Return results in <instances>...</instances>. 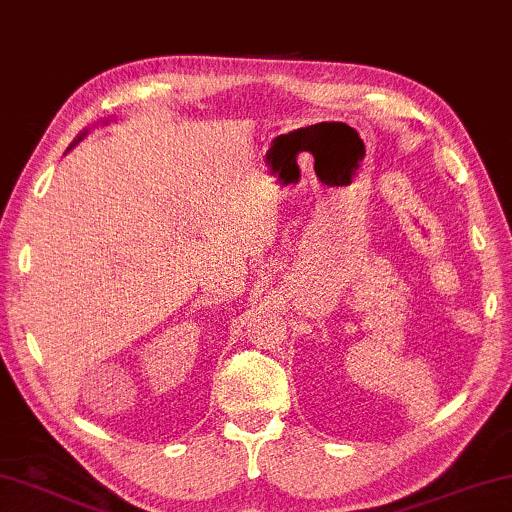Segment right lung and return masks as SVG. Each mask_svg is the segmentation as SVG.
<instances>
[{
  "label": "right lung",
  "mask_w": 512,
  "mask_h": 512,
  "mask_svg": "<svg viewBox=\"0 0 512 512\" xmlns=\"http://www.w3.org/2000/svg\"><path fill=\"white\" fill-rule=\"evenodd\" d=\"M85 135H87V131H85V133H80L78 137H75V140H73V144H71V147H75V144H78V142H80V140H82V137H85ZM71 147H68V149H71Z\"/></svg>",
  "instance_id": "obj_1"
}]
</instances>
